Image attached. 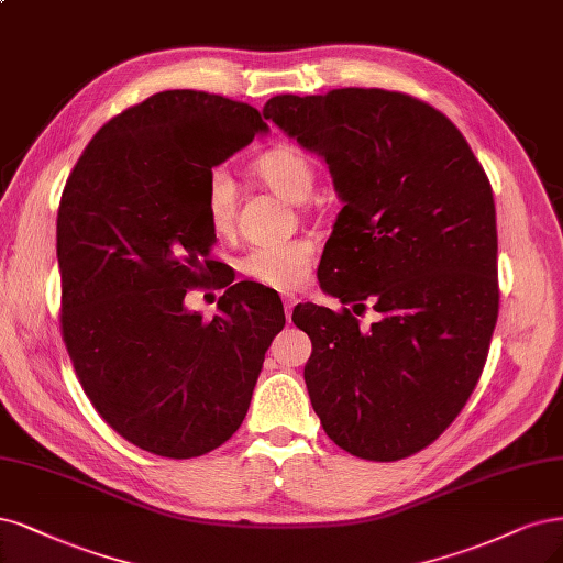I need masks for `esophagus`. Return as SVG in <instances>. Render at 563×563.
I'll list each match as a JSON object with an SVG mask.
<instances>
[{"label":"esophagus","mask_w":563,"mask_h":563,"mask_svg":"<svg viewBox=\"0 0 563 563\" xmlns=\"http://www.w3.org/2000/svg\"><path fill=\"white\" fill-rule=\"evenodd\" d=\"M282 302H284V314H286V319L290 321V314H294V307H296V302H298V298L296 296H282Z\"/></svg>","instance_id":"esophagus-1"}]
</instances>
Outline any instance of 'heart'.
Returning <instances> with one entry per match:
<instances>
[{
    "label": "heart",
    "mask_w": 563,
    "mask_h": 563,
    "mask_svg": "<svg viewBox=\"0 0 563 563\" xmlns=\"http://www.w3.org/2000/svg\"><path fill=\"white\" fill-rule=\"evenodd\" d=\"M258 177L282 198L302 202L314 188V163L296 146L279 144L267 148L256 161ZM238 192L225 167H211L205 186V214L217 235H225L235 225ZM314 244L309 240L263 242L251 246L242 258V273L265 286L290 288L305 279Z\"/></svg>",
    "instance_id": "obj_1"
}]
</instances>
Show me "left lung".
I'll return each instance as SVG.
<instances>
[{"instance_id":"1","label":"left lung","mask_w":563,"mask_h":563,"mask_svg":"<svg viewBox=\"0 0 563 563\" xmlns=\"http://www.w3.org/2000/svg\"><path fill=\"white\" fill-rule=\"evenodd\" d=\"M333 174L344 207L319 263L325 294L294 323L325 435L367 461L429 448L471 398L498 319L492 184L459 128L412 95L340 88L263 109ZM371 301L383 317L363 329Z\"/></svg>"}]
</instances>
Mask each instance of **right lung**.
<instances>
[{"instance_id": "1", "label": "right lung", "mask_w": 563, "mask_h": 563, "mask_svg": "<svg viewBox=\"0 0 563 563\" xmlns=\"http://www.w3.org/2000/svg\"><path fill=\"white\" fill-rule=\"evenodd\" d=\"M263 130L244 102L163 90L97 130L65 184L63 340L95 410L144 452L192 459L230 440L284 328L282 300L246 282L211 321L184 305L221 265L207 174Z\"/></svg>"}]
</instances>
